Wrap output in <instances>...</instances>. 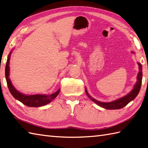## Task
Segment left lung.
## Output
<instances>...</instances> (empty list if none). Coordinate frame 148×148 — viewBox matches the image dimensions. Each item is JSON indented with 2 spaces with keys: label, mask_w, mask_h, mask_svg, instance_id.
Returning <instances> with one entry per match:
<instances>
[{
  "label": "left lung",
  "mask_w": 148,
  "mask_h": 148,
  "mask_svg": "<svg viewBox=\"0 0 148 148\" xmlns=\"http://www.w3.org/2000/svg\"><path fill=\"white\" fill-rule=\"evenodd\" d=\"M134 53L133 52H132ZM139 65V73L137 74V82L136 85H134L133 89L131 90V92L128 94L126 96H125L123 97H121L119 99H116L115 101L110 102V103H103V102H100L99 101H97L96 99H94L93 97H92L88 93V92L85 88V93L87 95V96L90 98V99L94 102L95 103L97 104L98 106H99L102 108H105V109L107 110H118V109H121V108H123L127 104H129L130 101L134 100L136 96L138 95L140 87H141V84H142V78H143V72H142V66L141 64L138 63Z\"/></svg>",
  "instance_id": "1"
}]
</instances>
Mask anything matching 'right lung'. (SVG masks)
<instances>
[{
	"label": "right lung",
	"instance_id": "1",
	"mask_svg": "<svg viewBox=\"0 0 148 148\" xmlns=\"http://www.w3.org/2000/svg\"><path fill=\"white\" fill-rule=\"evenodd\" d=\"M12 51L10 52L7 62H6L5 70V79L7 82L8 87L10 92L12 96L14 97L16 99L19 101L23 104L29 107H40L42 106L47 104L48 103L57 97L58 95L60 93V88L56 92L52 94L51 95L46 94H35V95H25L19 92V91L16 89L13 86L11 80L9 79V60L11 58V54Z\"/></svg>",
	"mask_w": 148,
	"mask_h": 148
}]
</instances>
